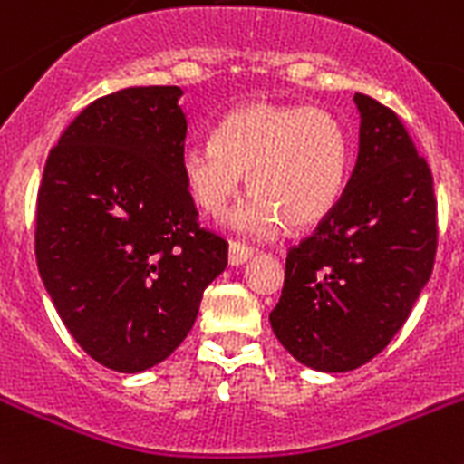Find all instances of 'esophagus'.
<instances>
[{
  "label": "esophagus",
  "instance_id": "obj_1",
  "mask_svg": "<svg viewBox=\"0 0 464 464\" xmlns=\"http://www.w3.org/2000/svg\"><path fill=\"white\" fill-rule=\"evenodd\" d=\"M252 252H255L252 247H247V245L236 243V240H233V243L228 245V262H231L233 266L245 265V262L252 257Z\"/></svg>",
  "mask_w": 464,
  "mask_h": 464
}]
</instances>
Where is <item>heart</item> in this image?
<instances>
[{"instance_id": "1", "label": "heart", "mask_w": 464, "mask_h": 464, "mask_svg": "<svg viewBox=\"0 0 464 464\" xmlns=\"http://www.w3.org/2000/svg\"><path fill=\"white\" fill-rule=\"evenodd\" d=\"M348 135L329 111L252 102L233 109L212 140L180 150V173L195 205L221 217L250 173L255 198L231 217L233 228L269 236L284 221L310 228L331 214L345 188Z\"/></svg>"}]
</instances>
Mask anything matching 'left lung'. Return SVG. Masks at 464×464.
<instances>
[{"label":"left lung","mask_w":464,"mask_h":464,"mask_svg":"<svg viewBox=\"0 0 464 464\" xmlns=\"http://www.w3.org/2000/svg\"><path fill=\"white\" fill-rule=\"evenodd\" d=\"M360 152L336 207L288 250L269 322L317 372H350L401 331L434 269V179L402 121L357 92Z\"/></svg>","instance_id":"1"}]
</instances>
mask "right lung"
I'll return each instance as SVG.
<instances>
[{"label":"right lung","mask_w":464,"mask_h":464,"mask_svg":"<svg viewBox=\"0 0 464 464\" xmlns=\"http://www.w3.org/2000/svg\"><path fill=\"white\" fill-rule=\"evenodd\" d=\"M176 85L126 88L75 116L44 164L35 257L75 343L135 374L193 329L228 243L198 224L180 173L188 119Z\"/></svg>","instance_id":"right-lung-1"}]
</instances>
